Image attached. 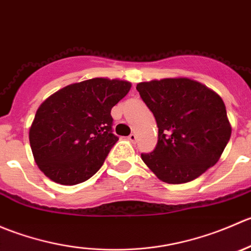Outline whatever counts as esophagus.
<instances>
[{
    "mask_svg": "<svg viewBox=\"0 0 251 251\" xmlns=\"http://www.w3.org/2000/svg\"><path fill=\"white\" fill-rule=\"evenodd\" d=\"M127 138H128V141H130V142H132V143H135V142L137 141V136H136L135 133H131V135L128 136Z\"/></svg>",
    "mask_w": 251,
    "mask_h": 251,
    "instance_id": "1",
    "label": "esophagus"
}]
</instances>
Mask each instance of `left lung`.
I'll use <instances>...</instances> for the list:
<instances>
[{"instance_id":"1","label":"left lung","mask_w":251,"mask_h":251,"mask_svg":"<svg viewBox=\"0 0 251 251\" xmlns=\"http://www.w3.org/2000/svg\"><path fill=\"white\" fill-rule=\"evenodd\" d=\"M136 88L159 128L155 149L141 158L160 181H193L219 161L232 127L215 91L188 77L146 81Z\"/></svg>"}]
</instances>
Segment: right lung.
Here are the masks:
<instances>
[{
    "label": "right lung",
    "instance_id": "right-lung-1",
    "mask_svg": "<svg viewBox=\"0 0 251 251\" xmlns=\"http://www.w3.org/2000/svg\"><path fill=\"white\" fill-rule=\"evenodd\" d=\"M130 88L126 80L95 77L65 86L44 100L29 130L40 170L63 186L91 178L119 140L110 111Z\"/></svg>",
    "mask_w": 251,
    "mask_h": 251
}]
</instances>
